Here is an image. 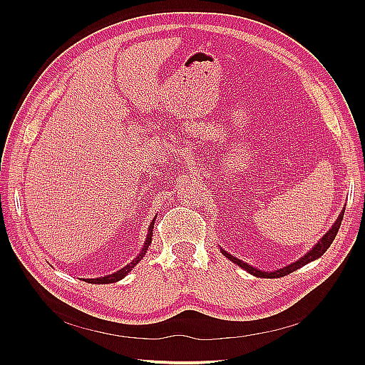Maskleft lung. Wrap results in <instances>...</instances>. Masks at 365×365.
Returning a JSON list of instances; mask_svg holds the SVG:
<instances>
[{"label": "left lung", "mask_w": 365, "mask_h": 365, "mask_svg": "<svg viewBox=\"0 0 365 365\" xmlns=\"http://www.w3.org/2000/svg\"><path fill=\"white\" fill-rule=\"evenodd\" d=\"M342 216H344V210H342V212H341V215H339V217L336 219V222L334 224V227L329 230V233H326V235L323 236V239H319L318 244H317L311 251H309V252L306 254V256H303L300 260H297V262H294V263L288 264V267L280 268V269H277V271H272V272H263V271H259V269H256V268L250 267V264H247L245 262H242V260H239V259L233 257V256H231V254H228V252H225V251H222V252L225 254V257H228L231 262L237 263L240 268L247 269L250 274L256 275V277H263V279H279V277H283V275H288V274L294 272V271H295V269H298V268L304 267L306 263L312 262V260H315V259H318V257H322L323 254L326 252V250H327L330 245H332L334 239L336 237V233H338V230H339V227H341Z\"/></svg>", "instance_id": "left-lung-1"}]
</instances>
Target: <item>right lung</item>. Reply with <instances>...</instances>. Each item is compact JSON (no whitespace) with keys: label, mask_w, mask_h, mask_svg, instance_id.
<instances>
[{"label":"right lung","mask_w":365,"mask_h":365,"mask_svg":"<svg viewBox=\"0 0 365 365\" xmlns=\"http://www.w3.org/2000/svg\"><path fill=\"white\" fill-rule=\"evenodd\" d=\"M153 222H155V220H152L150 222V225H149V233H148V239H146V242H145V247H143V250L140 251V254L138 256L132 260L129 264H126L125 268H121L120 271H117V272H114V274H111V275H105V277H98V279H88V280H85V282H88V283H96V284H103V283H114V282H118V280H121L125 277V275L135 267V264L143 259V256H145L146 254V251H148V248H149V245H150V242H152V231H153Z\"/></svg>","instance_id":"right-lung-1"}]
</instances>
